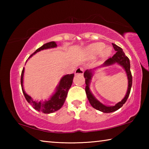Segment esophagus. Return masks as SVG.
Returning a JSON list of instances; mask_svg holds the SVG:
<instances>
[{"label":"esophagus","instance_id":"34e87169","mask_svg":"<svg viewBox=\"0 0 149 149\" xmlns=\"http://www.w3.org/2000/svg\"><path fill=\"white\" fill-rule=\"evenodd\" d=\"M84 73V69L83 68H78L75 71V75H83Z\"/></svg>","mask_w":149,"mask_h":149}]
</instances>
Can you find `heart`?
I'll return each mask as SVG.
<instances>
[{"label":"heart","instance_id":"1","mask_svg":"<svg viewBox=\"0 0 149 149\" xmlns=\"http://www.w3.org/2000/svg\"><path fill=\"white\" fill-rule=\"evenodd\" d=\"M103 56L107 57L111 54L112 49L110 47H106L102 42H96L88 46L85 49V53L90 57H96L101 53Z\"/></svg>","mask_w":149,"mask_h":149}]
</instances>
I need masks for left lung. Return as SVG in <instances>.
Listing matches in <instances>:
<instances>
[{
  "label": "left lung",
  "instance_id": "8db88e82",
  "mask_svg": "<svg viewBox=\"0 0 149 149\" xmlns=\"http://www.w3.org/2000/svg\"><path fill=\"white\" fill-rule=\"evenodd\" d=\"M112 46L114 47V50L116 51V54L112 57H110L108 60H106L104 64H103V65H102L101 66H108V65H111L114 64H116V63H118V64L123 67V68L125 70L126 74H127L128 79V87L125 97L123 98L120 102L117 103L115 106H110V107H107V106H105L104 104H102L101 102H100L99 100L93 96L89 89L90 81L91 80L93 76V70H87L86 71L84 72V77L85 78V84H86L85 92H86L87 99L89 100L91 105L93 108L104 113H110L114 112V111L118 110L119 108L122 107L123 104H125L126 100L128 99V97H129L131 91V88H132V75L130 71V59L128 58L127 56H125V54L124 52H123L122 48L118 47V45L114 43H112Z\"/></svg>",
  "mask_w": 149,
  "mask_h": 149
}]
</instances>
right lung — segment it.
<instances>
[{
  "label": "right lung",
  "instance_id": "right-lung-1",
  "mask_svg": "<svg viewBox=\"0 0 149 149\" xmlns=\"http://www.w3.org/2000/svg\"><path fill=\"white\" fill-rule=\"evenodd\" d=\"M57 45L54 41H51L47 43H45L39 49H37L29 57H31L33 55L37 53V52L41 51L42 50L51 49V48L56 47ZM24 68L22 72L21 75V85L22 91L24 95V97L30 104H31L35 110L39 112H41L45 114H50L56 112L61 108V107L64 104L65 100L68 93V90L71 87L73 79H74V74H67L63 76L62 79H60L59 85L56 87V90L54 94L48 100L45 101H36L34 100L32 98L29 96L25 92L23 87V81H24Z\"/></svg>",
  "mask_w": 149,
  "mask_h": 149
}]
</instances>
